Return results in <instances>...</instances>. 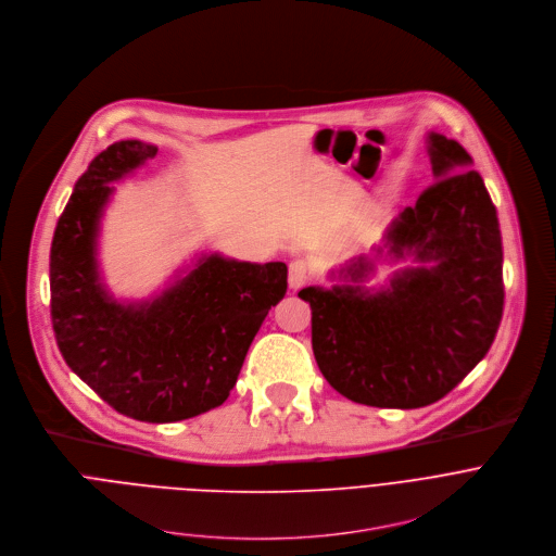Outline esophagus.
Here are the masks:
<instances>
[{
    "mask_svg": "<svg viewBox=\"0 0 556 556\" xmlns=\"http://www.w3.org/2000/svg\"><path fill=\"white\" fill-rule=\"evenodd\" d=\"M308 276H311V271H308V265H306L304 261H293V263L289 265V287H291L293 291H298L300 287H304L306 280H308Z\"/></svg>",
    "mask_w": 556,
    "mask_h": 556,
    "instance_id": "1",
    "label": "esophagus"
}]
</instances>
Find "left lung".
Instances as JSON below:
<instances>
[{"label": "left lung", "instance_id": "8db88e82", "mask_svg": "<svg viewBox=\"0 0 556 556\" xmlns=\"http://www.w3.org/2000/svg\"><path fill=\"white\" fill-rule=\"evenodd\" d=\"M433 186L386 228L370 254L328 271L330 287H304L313 355L346 399L414 409L452 392L489 353L502 319V235L473 160L429 131ZM409 260L368 288L383 262Z\"/></svg>", "mask_w": 556, "mask_h": 556}]
</instances>
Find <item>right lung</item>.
<instances>
[{"mask_svg": "<svg viewBox=\"0 0 556 556\" xmlns=\"http://www.w3.org/2000/svg\"><path fill=\"white\" fill-rule=\"evenodd\" d=\"M155 155V144L121 140L76 181L50 250L52 324L65 364L102 401L136 420L175 422L230 396L287 293V265L199 252L151 295H114L100 265L104 210L114 184Z\"/></svg>", "mask_w": 556, "mask_h": 556, "instance_id": "1", "label": "right lung"}]
</instances>
